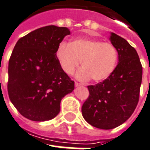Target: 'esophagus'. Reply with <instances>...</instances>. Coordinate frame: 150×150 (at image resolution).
Returning <instances> with one entry per match:
<instances>
[{"instance_id": "esophagus-1", "label": "esophagus", "mask_w": 150, "mask_h": 150, "mask_svg": "<svg viewBox=\"0 0 150 150\" xmlns=\"http://www.w3.org/2000/svg\"><path fill=\"white\" fill-rule=\"evenodd\" d=\"M75 86H76V87H79V86H82V84L79 83V82H77V81H76V82L75 83Z\"/></svg>"}]
</instances>
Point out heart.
Segmentation results:
<instances>
[{
  "label": "heart",
  "instance_id": "1",
  "mask_svg": "<svg viewBox=\"0 0 150 150\" xmlns=\"http://www.w3.org/2000/svg\"><path fill=\"white\" fill-rule=\"evenodd\" d=\"M57 56L68 75H72L81 62L83 67L76 77L82 81L91 78L95 81H104L112 74L118 61L117 50L112 44L84 38H75L71 43L62 41Z\"/></svg>",
  "mask_w": 150,
  "mask_h": 150
}]
</instances>
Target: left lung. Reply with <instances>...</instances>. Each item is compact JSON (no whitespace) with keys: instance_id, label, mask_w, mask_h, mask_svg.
<instances>
[{"instance_id":"1","label":"left lung","mask_w":150,"mask_h":150,"mask_svg":"<svg viewBox=\"0 0 150 150\" xmlns=\"http://www.w3.org/2000/svg\"><path fill=\"white\" fill-rule=\"evenodd\" d=\"M110 41L119 54V63L108 79L88 86L89 96L81 113L94 127L111 129L132 115L139 98L142 66L134 47L123 38L111 33Z\"/></svg>"}]
</instances>
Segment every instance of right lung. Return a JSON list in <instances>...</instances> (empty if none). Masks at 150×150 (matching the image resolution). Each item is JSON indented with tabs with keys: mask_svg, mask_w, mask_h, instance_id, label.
Returning <instances> with one entry per match:
<instances>
[{
	"mask_svg": "<svg viewBox=\"0 0 150 150\" xmlns=\"http://www.w3.org/2000/svg\"><path fill=\"white\" fill-rule=\"evenodd\" d=\"M70 31L49 25L21 38L8 63V92L17 110L36 122L53 119L60 112L65 95L75 82L63 71L56 55L58 46Z\"/></svg>",
	"mask_w": 150,
	"mask_h": 150,
	"instance_id": "add662e5",
	"label": "right lung"
}]
</instances>
